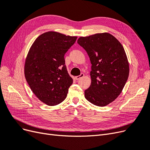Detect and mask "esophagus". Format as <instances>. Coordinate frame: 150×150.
<instances>
[{
  "label": "esophagus",
  "instance_id": "34e87169",
  "mask_svg": "<svg viewBox=\"0 0 150 150\" xmlns=\"http://www.w3.org/2000/svg\"><path fill=\"white\" fill-rule=\"evenodd\" d=\"M84 76V74L83 73H81V74L79 75V76H76V77H75V79H76V80H79V79H81V78H83Z\"/></svg>",
  "mask_w": 150,
  "mask_h": 150
}]
</instances>
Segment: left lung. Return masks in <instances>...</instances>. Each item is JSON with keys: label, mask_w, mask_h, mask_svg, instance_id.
Listing matches in <instances>:
<instances>
[{"label": "left lung", "mask_w": 150, "mask_h": 150, "mask_svg": "<svg viewBox=\"0 0 150 150\" xmlns=\"http://www.w3.org/2000/svg\"><path fill=\"white\" fill-rule=\"evenodd\" d=\"M78 43L91 63V83L84 96L91 103L105 106L118 97L128 80L129 67L125 49L112 35L98 33L81 37Z\"/></svg>", "instance_id": "obj_1"}]
</instances>
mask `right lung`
I'll use <instances>...</instances> for the list:
<instances>
[{
  "instance_id": "add662e5",
  "label": "right lung",
  "mask_w": 150,
  "mask_h": 150,
  "mask_svg": "<svg viewBox=\"0 0 150 150\" xmlns=\"http://www.w3.org/2000/svg\"><path fill=\"white\" fill-rule=\"evenodd\" d=\"M77 38L49 31L40 35L29 49L25 78L33 93L48 106L64 101L73 82L66 69L64 54Z\"/></svg>"
}]
</instances>
